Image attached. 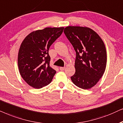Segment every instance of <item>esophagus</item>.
<instances>
[{
	"instance_id": "34e87169",
	"label": "esophagus",
	"mask_w": 123,
	"mask_h": 123,
	"mask_svg": "<svg viewBox=\"0 0 123 123\" xmlns=\"http://www.w3.org/2000/svg\"><path fill=\"white\" fill-rule=\"evenodd\" d=\"M65 69V67H60V70L62 71V70H64Z\"/></svg>"
}]
</instances>
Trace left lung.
<instances>
[{"label": "left lung", "mask_w": 123, "mask_h": 123, "mask_svg": "<svg viewBox=\"0 0 123 123\" xmlns=\"http://www.w3.org/2000/svg\"><path fill=\"white\" fill-rule=\"evenodd\" d=\"M64 33L76 52L75 73L71 79L84 89L92 88L104 75L107 53L102 39L92 29L81 26H67Z\"/></svg>", "instance_id": "obj_1"}]
</instances>
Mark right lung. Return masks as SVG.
<instances>
[{
  "label": "right lung",
  "mask_w": 123,
  "mask_h": 123,
  "mask_svg": "<svg viewBox=\"0 0 123 123\" xmlns=\"http://www.w3.org/2000/svg\"><path fill=\"white\" fill-rule=\"evenodd\" d=\"M64 27H46L32 31L22 41L18 54L21 76L29 86L40 89L51 82L55 70L50 66L48 50Z\"/></svg>",
  "instance_id": "add662e5"
}]
</instances>
